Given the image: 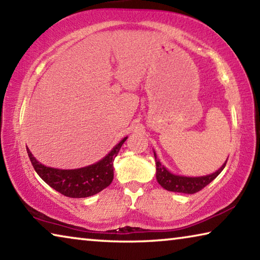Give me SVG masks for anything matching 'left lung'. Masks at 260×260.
Instances as JSON below:
<instances>
[{"label":"left lung","instance_id":"8db88e82","mask_svg":"<svg viewBox=\"0 0 260 260\" xmlns=\"http://www.w3.org/2000/svg\"><path fill=\"white\" fill-rule=\"evenodd\" d=\"M153 156H155L156 160V178L158 183H159L162 188L166 189V190L182 193H195L202 190V189L208 186L211 181H213V180L221 173V171L225 169L227 162L226 160L225 164L220 167L217 172H214L212 174L204 175V177L190 178L175 175L169 172V171L160 164V161L157 159V155L155 151H153Z\"/></svg>","mask_w":260,"mask_h":260}]
</instances>
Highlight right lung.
I'll list each match as a JSON object with an SVG mask.
<instances>
[{
  "label": "right lung",
  "instance_id": "1",
  "mask_svg": "<svg viewBox=\"0 0 260 260\" xmlns=\"http://www.w3.org/2000/svg\"><path fill=\"white\" fill-rule=\"evenodd\" d=\"M126 139H122L103 159L96 164L76 170H59L45 166L35 159L28 148L26 150L35 172L40 175V178L47 184H49L61 195L72 199H82L102 191L112 182L113 160Z\"/></svg>",
  "mask_w": 260,
  "mask_h": 260
}]
</instances>
